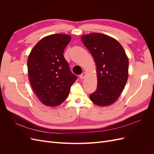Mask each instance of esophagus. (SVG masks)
<instances>
[{
    "label": "esophagus",
    "mask_w": 154,
    "mask_h": 154,
    "mask_svg": "<svg viewBox=\"0 0 154 154\" xmlns=\"http://www.w3.org/2000/svg\"><path fill=\"white\" fill-rule=\"evenodd\" d=\"M85 76H86V73H85V72H83V73L81 74V75L80 76V78L82 79V80H83V79H84Z\"/></svg>",
    "instance_id": "34e87169"
}]
</instances>
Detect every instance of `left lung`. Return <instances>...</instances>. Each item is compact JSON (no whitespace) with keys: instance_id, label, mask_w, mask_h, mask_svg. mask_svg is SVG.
Instances as JSON below:
<instances>
[{"instance_id":"left-lung-1","label":"left lung","mask_w":154,"mask_h":154,"mask_svg":"<svg viewBox=\"0 0 154 154\" xmlns=\"http://www.w3.org/2000/svg\"><path fill=\"white\" fill-rule=\"evenodd\" d=\"M95 61L97 85L90 100L97 106L117 101L128 78V58L122 45L112 37L94 32L81 37Z\"/></svg>"}]
</instances>
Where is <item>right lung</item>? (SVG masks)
Returning a JSON list of instances; mask_svg holds the SVG:
<instances>
[{
	"instance_id": "right-lung-1",
	"label": "right lung",
	"mask_w": 154,
	"mask_h": 154,
	"mask_svg": "<svg viewBox=\"0 0 154 154\" xmlns=\"http://www.w3.org/2000/svg\"><path fill=\"white\" fill-rule=\"evenodd\" d=\"M71 36L53 34L42 38L27 58V71L32 88L39 100L49 106L60 105L67 97L77 76L71 73L63 57Z\"/></svg>"
}]
</instances>
